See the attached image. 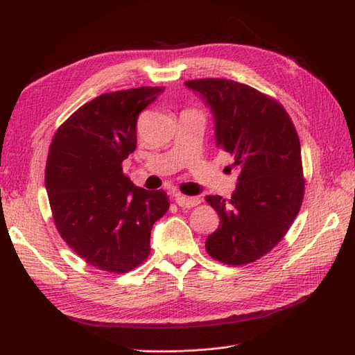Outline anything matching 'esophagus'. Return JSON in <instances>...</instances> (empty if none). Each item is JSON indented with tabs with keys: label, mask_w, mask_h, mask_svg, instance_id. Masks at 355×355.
Here are the masks:
<instances>
[{
	"label": "esophagus",
	"mask_w": 355,
	"mask_h": 355,
	"mask_svg": "<svg viewBox=\"0 0 355 355\" xmlns=\"http://www.w3.org/2000/svg\"><path fill=\"white\" fill-rule=\"evenodd\" d=\"M175 201H176V204L178 206H180V207H194V206H197V204H200V198L198 197H185V196H180V194H178V196H175Z\"/></svg>",
	"instance_id": "esophagus-1"
}]
</instances>
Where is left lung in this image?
Here are the masks:
<instances>
[{
	"instance_id": "1",
	"label": "left lung",
	"mask_w": 355,
	"mask_h": 355,
	"mask_svg": "<svg viewBox=\"0 0 355 355\" xmlns=\"http://www.w3.org/2000/svg\"><path fill=\"white\" fill-rule=\"evenodd\" d=\"M185 85L210 106L216 146L240 171L230 200L206 197L220 218L206 250L227 265L254 262L283 240L302 206L305 179L296 128L280 102L247 84L202 78Z\"/></svg>"
}]
</instances>
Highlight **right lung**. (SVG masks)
<instances>
[{
  "instance_id": "right-lung-1",
  "label": "right lung",
  "mask_w": 355,
  "mask_h": 355,
  "mask_svg": "<svg viewBox=\"0 0 355 355\" xmlns=\"http://www.w3.org/2000/svg\"><path fill=\"white\" fill-rule=\"evenodd\" d=\"M164 87L105 93L84 103L53 137L46 189L60 237L98 270L123 274L151 252L153 225L168 210L163 189L135 187L123 161L137 144V116Z\"/></svg>"
}]
</instances>
